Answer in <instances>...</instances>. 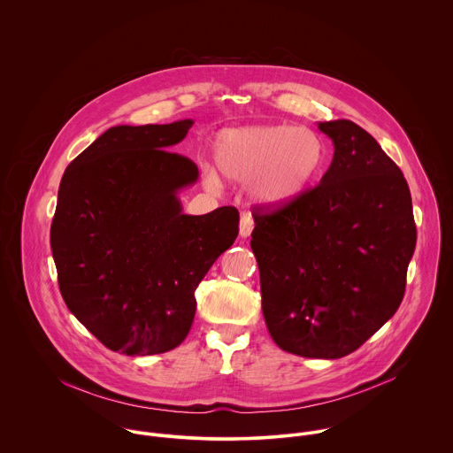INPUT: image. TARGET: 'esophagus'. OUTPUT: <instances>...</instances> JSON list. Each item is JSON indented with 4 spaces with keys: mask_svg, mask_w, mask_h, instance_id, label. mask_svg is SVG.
<instances>
[{
    "mask_svg": "<svg viewBox=\"0 0 453 453\" xmlns=\"http://www.w3.org/2000/svg\"><path fill=\"white\" fill-rule=\"evenodd\" d=\"M253 228H255V219H253V216H251L250 212L242 214V216H241V225H239L241 237H244V239L250 237L251 232H253Z\"/></svg>",
    "mask_w": 453,
    "mask_h": 453,
    "instance_id": "34e87169",
    "label": "esophagus"
}]
</instances>
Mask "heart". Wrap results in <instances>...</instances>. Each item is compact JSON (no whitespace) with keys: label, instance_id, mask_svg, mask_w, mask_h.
<instances>
[{"label":"heart","instance_id":"heart-1","mask_svg":"<svg viewBox=\"0 0 453 453\" xmlns=\"http://www.w3.org/2000/svg\"><path fill=\"white\" fill-rule=\"evenodd\" d=\"M326 142L316 130L288 124L226 129L214 141L216 165L234 181H250L251 195L265 203H284L303 194L323 173ZM207 187L219 176L207 169Z\"/></svg>","mask_w":453,"mask_h":453}]
</instances>
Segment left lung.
<instances>
[{"label":"left lung","instance_id":"left-lung-1","mask_svg":"<svg viewBox=\"0 0 453 453\" xmlns=\"http://www.w3.org/2000/svg\"><path fill=\"white\" fill-rule=\"evenodd\" d=\"M334 153L321 183L255 205L261 309L286 352L338 359L395 314L417 242L411 195L380 144L350 120L321 122Z\"/></svg>","mask_w":453,"mask_h":453}]
</instances>
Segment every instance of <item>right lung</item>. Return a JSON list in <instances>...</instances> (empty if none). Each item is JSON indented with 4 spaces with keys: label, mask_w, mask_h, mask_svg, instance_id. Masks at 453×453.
Returning <instances> with one entry per match:
<instances>
[{
    "label": "right lung",
    "mask_w": 453,
    "mask_h": 453,
    "mask_svg": "<svg viewBox=\"0 0 453 453\" xmlns=\"http://www.w3.org/2000/svg\"><path fill=\"white\" fill-rule=\"evenodd\" d=\"M194 120L117 126L65 169L50 226L71 314L126 356L178 347L194 323L195 289L239 235V211L183 214L194 162L171 151Z\"/></svg>",
    "instance_id": "obj_1"
}]
</instances>
